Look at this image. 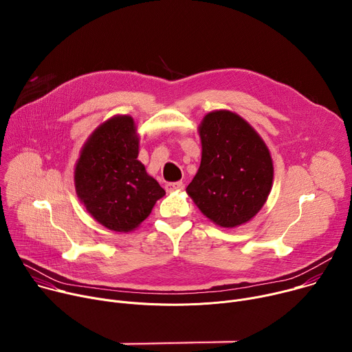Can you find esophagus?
Instances as JSON below:
<instances>
[{
  "mask_svg": "<svg viewBox=\"0 0 352 352\" xmlns=\"http://www.w3.org/2000/svg\"><path fill=\"white\" fill-rule=\"evenodd\" d=\"M182 182L181 181H177V182H167L166 184V190L167 192H173V190H177V189H181L182 188Z\"/></svg>",
  "mask_w": 352,
  "mask_h": 352,
  "instance_id": "obj_1",
  "label": "esophagus"
}]
</instances>
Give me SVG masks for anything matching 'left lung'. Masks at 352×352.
<instances>
[{
    "label": "left lung",
    "mask_w": 352,
    "mask_h": 352,
    "mask_svg": "<svg viewBox=\"0 0 352 352\" xmlns=\"http://www.w3.org/2000/svg\"><path fill=\"white\" fill-rule=\"evenodd\" d=\"M202 162L186 186L206 217L232 228L265 205L273 182V163L265 142L245 120L230 111L209 113L199 126Z\"/></svg>",
    "instance_id": "8db88e82"
}]
</instances>
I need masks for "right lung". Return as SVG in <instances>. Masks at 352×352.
<instances>
[{
  "mask_svg": "<svg viewBox=\"0 0 352 352\" xmlns=\"http://www.w3.org/2000/svg\"><path fill=\"white\" fill-rule=\"evenodd\" d=\"M133 120L114 117L98 126L83 146L75 168V186L86 210L118 232L136 228L166 195L138 160Z\"/></svg>",
  "mask_w": 352,
  "mask_h": 352,
  "instance_id": "add662e5",
  "label": "right lung"
}]
</instances>
